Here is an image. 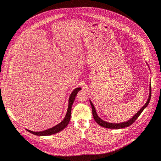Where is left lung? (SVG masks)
<instances>
[{
  "label": "left lung",
  "mask_w": 161,
  "mask_h": 161,
  "mask_svg": "<svg viewBox=\"0 0 161 161\" xmlns=\"http://www.w3.org/2000/svg\"><path fill=\"white\" fill-rule=\"evenodd\" d=\"M150 98H151V86H150V94H149V97H148V99L147 101V103H145V104L143 106V107H142L141 108V109L137 112L135 115L131 118L129 120L127 121V122H122V123H119V124H111V123H109V122H105L104 120H103L102 119H101L98 115L97 114L96 111V109L94 106V104H92V103L90 101V104H91V106H92V114H93V117H94V120H96V122L101 126L103 127H106V128H108V129H122V128H124V127H129L130 126V125H132L135 121L139 117V116L141 114V113H142V111L144 110V109L148 106V104H149L150 103Z\"/></svg>",
  "instance_id": "left-lung-1"
}]
</instances>
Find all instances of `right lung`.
Masks as SVG:
<instances>
[{
  "label": "right lung",
  "mask_w": 161,
  "mask_h": 161,
  "mask_svg": "<svg viewBox=\"0 0 161 161\" xmlns=\"http://www.w3.org/2000/svg\"><path fill=\"white\" fill-rule=\"evenodd\" d=\"M80 90H81L80 87L76 88V89H75L73 90V92L71 93V94L69 97V99L68 109H67V113L65 114V117L60 123H59L58 124H57V125H55V127H53L52 128H50L49 129H47V130H44V131H41V132H34V131H31L29 130H27L29 131V132H31L34 135H37V136H49V135H52L53 134H56V133L61 131L64 129H65V127L68 125L69 122V121H70L71 115V108H72L73 104L75 101L76 94Z\"/></svg>",
  "instance_id": "1"
}]
</instances>
